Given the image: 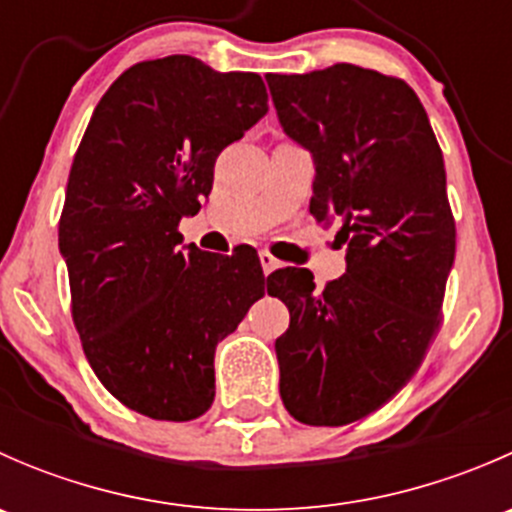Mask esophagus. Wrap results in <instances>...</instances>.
<instances>
[{
	"mask_svg": "<svg viewBox=\"0 0 512 512\" xmlns=\"http://www.w3.org/2000/svg\"><path fill=\"white\" fill-rule=\"evenodd\" d=\"M260 265H262V270H265V275H270V272H275L277 267H280V260H277L275 255H270L267 250H262L260 252Z\"/></svg>",
	"mask_w": 512,
	"mask_h": 512,
	"instance_id": "1",
	"label": "esophagus"
}]
</instances>
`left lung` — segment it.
I'll use <instances>...</instances> for the list:
<instances>
[{
  "label": "left lung",
  "mask_w": 512,
  "mask_h": 512,
  "mask_svg": "<svg viewBox=\"0 0 512 512\" xmlns=\"http://www.w3.org/2000/svg\"><path fill=\"white\" fill-rule=\"evenodd\" d=\"M265 79L282 131L314 160L309 213L347 245V272L324 289L304 267L272 272L289 309L280 396L307 426H344L404 389L441 322L456 257L446 168L406 81L354 64Z\"/></svg>",
  "instance_id": "left-lung-1"
}]
</instances>
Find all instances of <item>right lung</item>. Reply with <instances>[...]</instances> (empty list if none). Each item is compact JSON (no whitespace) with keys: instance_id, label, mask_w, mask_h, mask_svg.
I'll return each instance as SVG.
<instances>
[{"instance_id":"add662e5","label":"right lung","mask_w":512,"mask_h":512,"mask_svg":"<svg viewBox=\"0 0 512 512\" xmlns=\"http://www.w3.org/2000/svg\"><path fill=\"white\" fill-rule=\"evenodd\" d=\"M267 108L250 71L185 54L141 61L98 101L74 156L59 223L74 324L98 381L156 421L210 409L215 347L265 294L257 252L180 245L178 223Z\"/></svg>"}]
</instances>
